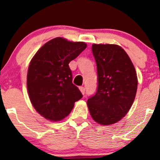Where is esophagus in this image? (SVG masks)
<instances>
[{
	"mask_svg": "<svg viewBox=\"0 0 160 160\" xmlns=\"http://www.w3.org/2000/svg\"><path fill=\"white\" fill-rule=\"evenodd\" d=\"M79 89H80V92L82 93V94L83 95L85 94V88H83V87H80V88H79Z\"/></svg>",
	"mask_w": 160,
	"mask_h": 160,
	"instance_id": "obj_1",
	"label": "esophagus"
}]
</instances>
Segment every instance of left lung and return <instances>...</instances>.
Masks as SVG:
<instances>
[{"mask_svg": "<svg viewBox=\"0 0 160 160\" xmlns=\"http://www.w3.org/2000/svg\"><path fill=\"white\" fill-rule=\"evenodd\" d=\"M98 70V89L88 100L93 120L111 125L128 113L138 86L136 72L125 51L117 45L93 44Z\"/></svg>", "mask_w": 160, "mask_h": 160, "instance_id": "left-lung-1", "label": "left lung"}]
</instances>
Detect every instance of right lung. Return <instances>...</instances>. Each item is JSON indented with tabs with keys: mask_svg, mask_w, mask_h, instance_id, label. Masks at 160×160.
I'll list each match as a JSON object with an SVG mask.
<instances>
[{
	"mask_svg": "<svg viewBox=\"0 0 160 160\" xmlns=\"http://www.w3.org/2000/svg\"><path fill=\"white\" fill-rule=\"evenodd\" d=\"M86 48L85 42L58 37L40 48L31 60L27 75L28 95L34 108L46 119L62 120L83 98L72 83L69 63Z\"/></svg>",
	"mask_w": 160,
	"mask_h": 160,
	"instance_id": "1",
	"label": "right lung"
}]
</instances>
